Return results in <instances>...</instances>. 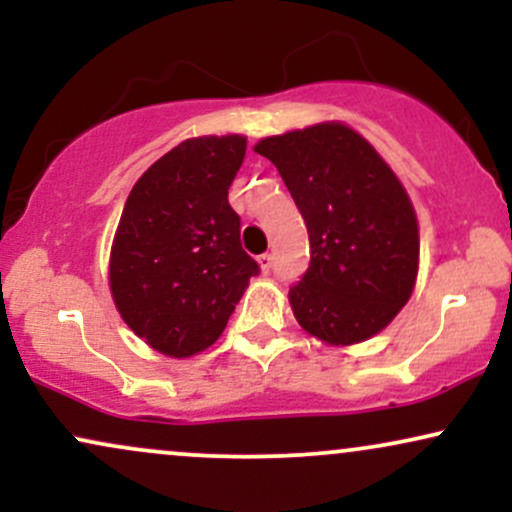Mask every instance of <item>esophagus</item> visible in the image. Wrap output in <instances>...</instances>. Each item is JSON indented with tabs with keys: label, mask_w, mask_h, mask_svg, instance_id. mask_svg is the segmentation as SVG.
I'll return each instance as SVG.
<instances>
[{
	"label": "esophagus",
	"mask_w": 512,
	"mask_h": 512,
	"mask_svg": "<svg viewBox=\"0 0 512 512\" xmlns=\"http://www.w3.org/2000/svg\"><path fill=\"white\" fill-rule=\"evenodd\" d=\"M257 262H260V269L264 274L272 272V262H274V255H269V252H264V255L257 257Z\"/></svg>",
	"instance_id": "34e87169"
}]
</instances>
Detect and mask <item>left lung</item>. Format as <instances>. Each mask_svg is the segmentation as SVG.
Here are the masks:
<instances>
[{
  "mask_svg": "<svg viewBox=\"0 0 512 512\" xmlns=\"http://www.w3.org/2000/svg\"><path fill=\"white\" fill-rule=\"evenodd\" d=\"M255 151L308 228L310 264L289 291L298 325L334 346L385 330L419 272V223L392 168L342 122L267 137Z\"/></svg>",
  "mask_w": 512,
  "mask_h": 512,
  "instance_id": "8db88e82",
  "label": "left lung"
}]
</instances>
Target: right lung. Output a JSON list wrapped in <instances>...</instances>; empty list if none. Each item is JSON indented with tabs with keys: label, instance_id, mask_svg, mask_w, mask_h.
<instances>
[{
	"label": "right lung",
	"instance_id": "add662e5",
	"mask_svg": "<svg viewBox=\"0 0 512 512\" xmlns=\"http://www.w3.org/2000/svg\"><path fill=\"white\" fill-rule=\"evenodd\" d=\"M245 144L238 134L187 139L146 170L122 209L110 291L132 332L166 356L214 344L260 274L228 204Z\"/></svg>",
	"mask_w": 512,
	"mask_h": 512
}]
</instances>
